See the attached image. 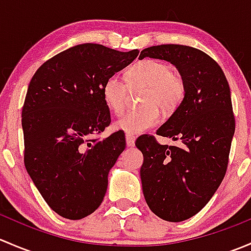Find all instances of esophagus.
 <instances>
[{
  "label": "esophagus",
  "instance_id": "esophagus-1",
  "mask_svg": "<svg viewBox=\"0 0 251 251\" xmlns=\"http://www.w3.org/2000/svg\"><path fill=\"white\" fill-rule=\"evenodd\" d=\"M135 135H132V133H126V146L133 147L135 146Z\"/></svg>",
  "mask_w": 251,
  "mask_h": 251
}]
</instances>
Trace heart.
Segmentation results:
<instances>
[{
	"label": "heart",
	"instance_id": "obj_1",
	"mask_svg": "<svg viewBox=\"0 0 251 251\" xmlns=\"http://www.w3.org/2000/svg\"><path fill=\"white\" fill-rule=\"evenodd\" d=\"M127 82L118 75H111L102 87L103 100L114 114L119 115L127 103L128 86L146 87L140 109L128 110L115 123L118 130L127 133H142L155 127L161 120L160 109L165 113L176 110L184 100L187 85L178 73L166 63L144 59L128 69Z\"/></svg>",
	"mask_w": 251,
	"mask_h": 251
}]
</instances>
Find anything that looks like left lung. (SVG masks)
I'll list each match as a JSON object with an SVG mask.
<instances>
[{
    "label": "left lung",
    "instance_id": "left-lung-1",
    "mask_svg": "<svg viewBox=\"0 0 251 251\" xmlns=\"http://www.w3.org/2000/svg\"><path fill=\"white\" fill-rule=\"evenodd\" d=\"M144 57L170 62L187 85L182 104L156 130L178 144L163 146L151 135L136 141L149 209L165 221H184L209 203L226 175L235 128L231 91L221 67L198 48L160 45L142 50Z\"/></svg>",
    "mask_w": 251,
    "mask_h": 251
}]
</instances>
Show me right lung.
Returning <instances> with one entry per match:
<instances>
[{
  "label": "right lung",
  "instance_id": "right-lung-1",
  "mask_svg": "<svg viewBox=\"0 0 251 251\" xmlns=\"http://www.w3.org/2000/svg\"><path fill=\"white\" fill-rule=\"evenodd\" d=\"M138 53L77 45L46 60L30 81L22 110L25 169L62 217L83 219L103 201L126 141L121 131L92 138L111 121L102 87Z\"/></svg>",
  "mask_w": 251,
  "mask_h": 251
}]
</instances>
